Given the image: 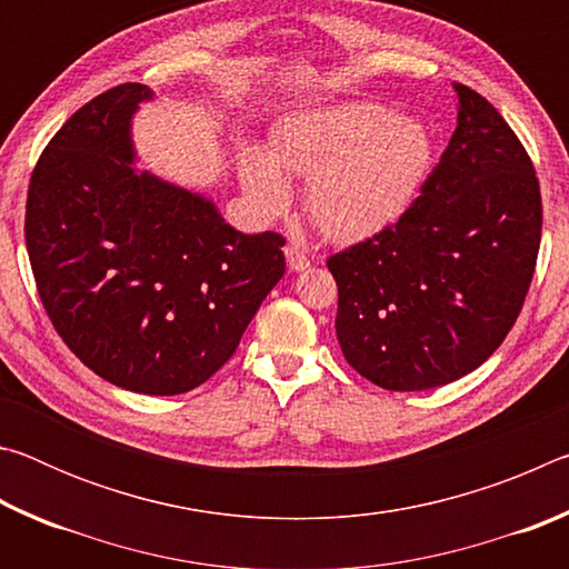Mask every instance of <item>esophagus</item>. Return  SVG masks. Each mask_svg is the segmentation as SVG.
Here are the masks:
<instances>
[{
  "mask_svg": "<svg viewBox=\"0 0 569 569\" xmlns=\"http://www.w3.org/2000/svg\"><path fill=\"white\" fill-rule=\"evenodd\" d=\"M286 261L291 271H306L311 266V258H308L298 246H286Z\"/></svg>",
  "mask_w": 569,
  "mask_h": 569,
  "instance_id": "1",
  "label": "esophagus"
}]
</instances>
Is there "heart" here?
Here are the masks:
<instances>
[{"label": "heart", "mask_w": 569, "mask_h": 569, "mask_svg": "<svg viewBox=\"0 0 569 569\" xmlns=\"http://www.w3.org/2000/svg\"><path fill=\"white\" fill-rule=\"evenodd\" d=\"M288 172L308 178L306 208L323 236L359 240L393 223L417 198L429 170V140L417 122L377 104L303 114L276 132L273 156L248 150L243 182L258 206L291 203Z\"/></svg>", "instance_id": "b5f03b06"}]
</instances>
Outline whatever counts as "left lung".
Here are the masks:
<instances>
[{"label":"left lung","instance_id":"obj_1","mask_svg":"<svg viewBox=\"0 0 569 569\" xmlns=\"http://www.w3.org/2000/svg\"><path fill=\"white\" fill-rule=\"evenodd\" d=\"M457 130L419 196L333 253L336 336L353 371L389 391L445 387L512 331L542 240L532 158L479 92L455 84Z\"/></svg>","mask_w":569,"mask_h":569}]
</instances>
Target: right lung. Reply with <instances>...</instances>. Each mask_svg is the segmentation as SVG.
<instances>
[{
	"mask_svg": "<svg viewBox=\"0 0 569 569\" xmlns=\"http://www.w3.org/2000/svg\"><path fill=\"white\" fill-rule=\"evenodd\" d=\"M148 98V84H118L54 132L24 240L67 349L114 387L172 397L236 353L286 273V238L240 233L208 200L132 170L130 118Z\"/></svg>",
	"mask_w": 569,
	"mask_h": 569,
	"instance_id": "right-lung-1",
	"label": "right lung"
}]
</instances>
